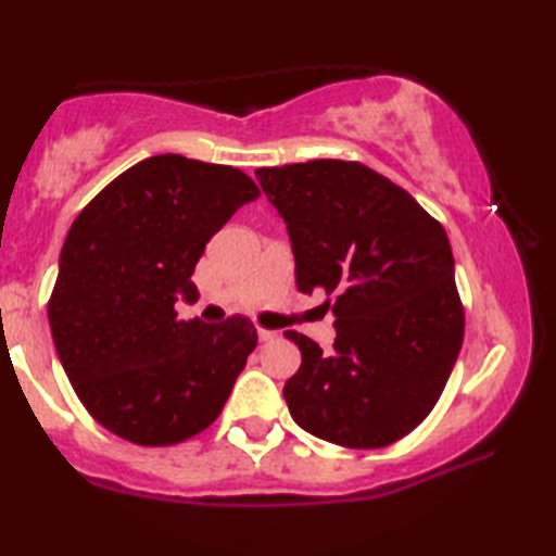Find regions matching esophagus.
<instances>
[{
	"mask_svg": "<svg viewBox=\"0 0 556 556\" xmlns=\"http://www.w3.org/2000/svg\"><path fill=\"white\" fill-rule=\"evenodd\" d=\"M257 336H260L262 343H267V341H275L279 333L277 331H269V328H257Z\"/></svg>",
	"mask_w": 556,
	"mask_h": 556,
	"instance_id": "34e87169",
	"label": "esophagus"
}]
</instances>
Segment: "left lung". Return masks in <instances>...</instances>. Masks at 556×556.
Listing matches in <instances>:
<instances>
[{
    "instance_id": "obj_1",
    "label": "left lung",
    "mask_w": 556,
    "mask_h": 556,
    "mask_svg": "<svg viewBox=\"0 0 556 556\" xmlns=\"http://www.w3.org/2000/svg\"><path fill=\"white\" fill-rule=\"evenodd\" d=\"M255 176L287 223L296 289L333 296V351L285 333L301 351L285 384L291 417L338 446L394 444L434 409L464 343L444 225L357 162L314 159Z\"/></svg>"
}]
</instances>
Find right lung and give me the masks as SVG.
I'll list each match as a JSON object with an SVG mask.
<instances>
[{"mask_svg": "<svg viewBox=\"0 0 556 556\" xmlns=\"http://www.w3.org/2000/svg\"><path fill=\"white\" fill-rule=\"evenodd\" d=\"M257 184L240 168L159 154L127 168L71 225L49 324L90 417L139 446L208 429L257 345L250 318L181 321L195 265Z\"/></svg>", "mask_w": 556, "mask_h": 556, "instance_id": "obj_1", "label": "right lung"}]
</instances>
